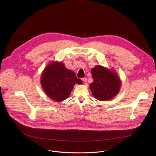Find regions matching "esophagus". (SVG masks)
Returning a JSON list of instances; mask_svg holds the SVG:
<instances>
[{
  "label": "esophagus",
  "mask_w": 156,
  "mask_h": 156,
  "mask_svg": "<svg viewBox=\"0 0 156 156\" xmlns=\"http://www.w3.org/2000/svg\"><path fill=\"white\" fill-rule=\"evenodd\" d=\"M81 80H82V81H83L84 83H86V82H87V78H83L81 79Z\"/></svg>",
  "instance_id": "esophagus-1"
}]
</instances>
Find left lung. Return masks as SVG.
Returning <instances> with one entry per match:
<instances>
[{
    "label": "left lung",
    "mask_w": 156,
    "mask_h": 156,
    "mask_svg": "<svg viewBox=\"0 0 156 156\" xmlns=\"http://www.w3.org/2000/svg\"><path fill=\"white\" fill-rule=\"evenodd\" d=\"M91 73L94 81L90 89L97 100L107 101L118 94L121 83L116 72L99 65L92 69Z\"/></svg>",
    "instance_id": "left-lung-1"
}]
</instances>
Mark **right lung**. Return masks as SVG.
<instances>
[{
    "label": "right lung",
    "instance_id": "1",
    "mask_svg": "<svg viewBox=\"0 0 156 156\" xmlns=\"http://www.w3.org/2000/svg\"><path fill=\"white\" fill-rule=\"evenodd\" d=\"M76 83L82 81L75 73L67 69L62 62L52 61L48 64L41 75V85L47 95L56 102H61L69 97Z\"/></svg>",
    "mask_w": 156,
    "mask_h": 156
}]
</instances>
